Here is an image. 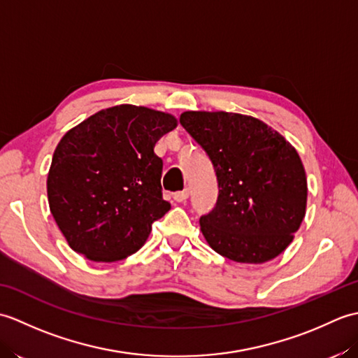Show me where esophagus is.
Wrapping results in <instances>:
<instances>
[{
    "mask_svg": "<svg viewBox=\"0 0 358 358\" xmlns=\"http://www.w3.org/2000/svg\"><path fill=\"white\" fill-rule=\"evenodd\" d=\"M187 199H189V189H185V191L173 194V200L177 203H185Z\"/></svg>",
    "mask_w": 358,
    "mask_h": 358,
    "instance_id": "1",
    "label": "esophagus"
}]
</instances>
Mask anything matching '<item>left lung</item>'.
I'll use <instances>...</instances> for the list:
<instances>
[{"mask_svg": "<svg viewBox=\"0 0 358 358\" xmlns=\"http://www.w3.org/2000/svg\"><path fill=\"white\" fill-rule=\"evenodd\" d=\"M180 123L206 150L217 173V206L200 218L208 245L237 263L278 257L306 214L308 180L299 152L250 115L187 110Z\"/></svg>", "mask_w": 358, "mask_h": 358, "instance_id": "1", "label": "left lung"}]
</instances>
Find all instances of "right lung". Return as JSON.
Listing matches in <instances>:
<instances>
[{
	"mask_svg": "<svg viewBox=\"0 0 358 358\" xmlns=\"http://www.w3.org/2000/svg\"><path fill=\"white\" fill-rule=\"evenodd\" d=\"M177 124L172 113L118 104L63 135L48 173V200L75 252L112 263L146 243L152 223L171 209L154 148Z\"/></svg>",
	"mask_w": 358,
	"mask_h": 358,
	"instance_id": "1",
	"label": "right lung"
}]
</instances>
